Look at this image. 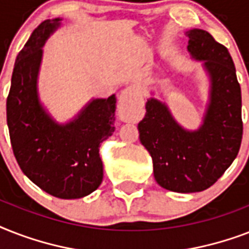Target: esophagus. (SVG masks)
Masks as SVG:
<instances>
[{"label": "esophagus", "instance_id": "esophagus-1", "mask_svg": "<svg viewBox=\"0 0 249 249\" xmlns=\"http://www.w3.org/2000/svg\"><path fill=\"white\" fill-rule=\"evenodd\" d=\"M141 97L134 86H129L121 91L119 97V116L123 121H134L138 119Z\"/></svg>", "mask_w": 249, "mask_h": 249}]
</instances>
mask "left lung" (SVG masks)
<instances>
[{
	"label": "left lung",
	"instance_id": "8db88e82",
	"mask_svg": "<svg viewBox=\"0 0 249 249\" xmlns=\"http://www.w3.org/2000/svg\"><path fill=\"white\" fill-rule=\"evenodd\" d=\"M187 36L190 54L204 60L211 76V102L203 125L187 132L154 98L146 103V115L138 124L156 182L174 193L211 187L231 165L243 136L242 93L230 53L204 29H190Z\"/></svg>",
	"mask_w": 249,
	"mask_h": 249
}]
</instances>
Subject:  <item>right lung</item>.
<instances>
[{
    "label": "right lung",
    "instance_id": "right-lung-1",
    "mask_svg": "<svg viewBox=\"0 0 249 249\" xmlns=\"http://www.w3.org/2000/svg\"><path fill=\"white\" fill-rule=\"evenodd\" d=\"M60 20L42 21L18 54L6 117L23 173L53 196L79 199L95 191L103 179L99 146L115 132L116 98L94 99L66 125L56 124L45 112L36 90L41 48Z\"/></svg>",
    "mask_w": 249,
    "mask_h": 249
}]
</instances>
